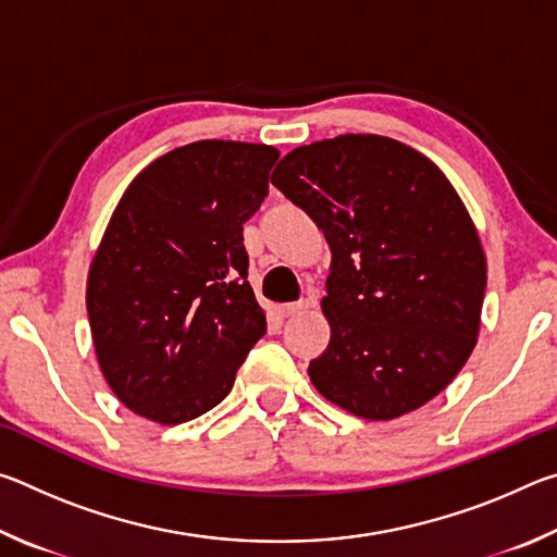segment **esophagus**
Instances as JSON below:
<instances>
[{"label":"esophagus","mask_w":557,"mask_h":557,"mask_svg":"<svg viewBox=\"0 0 557 557\" xmlns=\"http://www.w3.org/2000/svg\"><path fill=\"white\" fill-rule=\"evenodd\" d=\"M307 309H309V301H289V305L280 307V314L282 317H297L301 312H307Z\"/></svg>","instance_id":"esophagus-1"}]
</instances>
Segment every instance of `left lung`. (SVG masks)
<instances>
[{
    "instance_id": "8db88e82",
    "label": "left lung",
    "mask_w": 557,
    "mask_h": 557,
    "mask_svg": "<svg viewBox=\"0 0 557 557\" xmlns=\"http://www.w3.org/2000/svg\"><path fill=\"white\" fill-rule=\"evenodd\" d=\"M272 184L332 248V326L309 379L363 420H395L451 383L476 346L486 256L455 186L418 149L338 135L292 149Z\"/></svg>"
}]
</instances>
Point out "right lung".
<instances>
[{"instance_id": "obj_1", "label": "right lung", "mask_w": 557, "mask_h": 557, "mask_svg": "<svg viewBox=\"0 0 557 557\" xmlns=\"http://www.w3.org/2000/svg\"><path fill=\"white\" fill-rule=\"evenodd\" d=\"M277 157L231 139L176 147L112 211L86 305L100 371L139 418L178 425L215 408L265 334L243 223L268 196Z\"/></svg>"}]
</instances>
